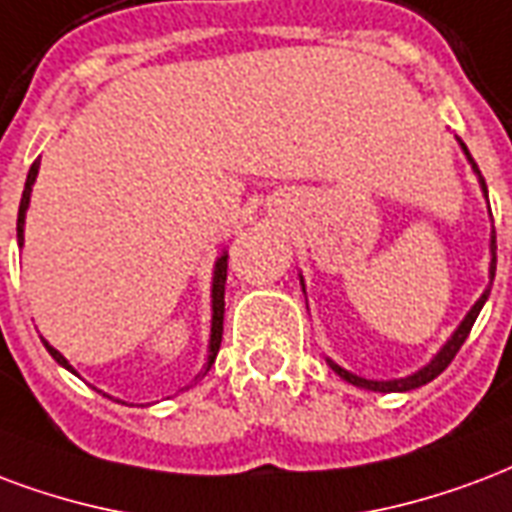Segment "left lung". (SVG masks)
Returning <instances> with one entry per match:
<instances>
[{
    "label": "left lung",
    "mask_w": 512,
    "mask_h": 512,
    "mask_svg": "<svg viewBox=\"0 0 512 512\" xmlns=\"http://www.w3.org/2000/svg\"><path fill=\"white\" fill-rule=\"evenodd\" d=\"M461 146H464V143H461ZM467 157H469V151H467ZM480 184H483V192H486V181L480 179ZM491 255H494L491 257V279H494V271H497V236H491ZM486 298H488V290L480 295L478 304L469 309V314L464 317V323L458 325V331L453 333V339H450V342L437 352V358H434L429 366H423L418 374H412V377H404V380H391V382H374V380H363V377H355V374L347 372V369H342V366H336L333 361H328V363H331V369L339 374V377H344V380L352 382V385H358V388H369V391L393 393V391H412V388H420V385H426V382H431L434 377H439V374L448 369L450 361L456 358V352L461 350V344L467 342L469 331H472V325H475V320H478V314H480V309H483V304H486Z\"/></svg>",
    "instance_id": "obj_1"
}]
</instances>
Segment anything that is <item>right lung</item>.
Returning a JSON list of instances; mask_svg holds the SVG:
<instances>
[{"label":"right lung","instance_id":"add662e5","mask_svg":"<svg viewBox=\"0 0 512 512\" xmlns=\"http://www.w3.org/2000/svg\"><path fill=\"white\" fill-rule=\"evenodd\" d=\"M37 168H40V160L32 162V168H29V176H26V187H24V195H21V206H18V241L24 244V217H26V208H29V195H32V184L37 179ZM225 282H227V255H222L217 260V268H214V290H211V304H214V317H211V344H208V361L203 366V372L211 369V363L217 358L219 352V344H222V320H225ZM45 350L54 355L56 363H62L64 369H70L73 372V366L64 361L62 352H56L51 344L45 342Z\"/></svg>","mask_w":512,"mask_h":512}]
</instances>
